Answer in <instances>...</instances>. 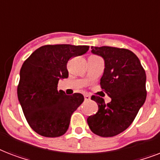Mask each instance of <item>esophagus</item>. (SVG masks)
<instances>
[{
    "mask_svg": "<svg viewBox=\"0 0 160 160\" xmlns=\"http://www.w3.org/2000/svg\"><path fill=\"white\" fill-rule=\"evenodd\" d=\"M84 97H85V101H87V100H90V96L88 95H84Z\"/></svg>",
    "mask_w": 160,
    "mask_h": 160,
    "instance_id": "obj_1",
    "label": "esophagus"
}]
</instances>
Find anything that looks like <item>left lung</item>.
<instances>
[{
  "label": "left lung",
  "mask_w": 160,
  "mask_h": 160,
  "mask_svg": "<svg viewBox=\"0 0 160 160\" xmlns=\"http://www.w3.org/2000/svg\"><path fill=\"white\" fill-rule=\"evenodd\" d=\"M91 52L105 60L100 87L111 101L105 104L100 96H91L98 111L88 117V125L99 136H115L132 124L146 100L145 70L136 55L127 49L91 46Z\"/></svg>",
  "instance_id": "8db88e82"
}]
</instances>
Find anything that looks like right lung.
I'll return each mask as SVG.
<instances>
[{"label":"right lung","mask_w":160,"mask_h":160,"mask_svg":"<svg viewBox=\"0 0 160 160\" xmlns=\"http://www.w3.org/2000/svg\"><path fill=\"white\" fill-rule=\"evenodd\" d=\"M88 46L46 45L29 56L20 71L18 100L29 125L41 136L60 137L67 131L70 117L84 101L80 93L66 95L57 90L68 78V61L82 55Z\"/></svg>","instance_id":"right-lung-1"}]
</instances>
